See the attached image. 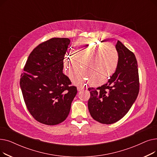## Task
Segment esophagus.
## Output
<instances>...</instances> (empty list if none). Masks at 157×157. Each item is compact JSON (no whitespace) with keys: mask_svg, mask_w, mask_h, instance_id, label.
Masks as SVG:
<instances>
[{"mask_svg":"<svg viewBox=\"0 0 157 157\" xmlns=\"http://www.w3.org/2000/svg\"><path fill=\"white\" fill-rule=\"evenodd\" d=\"M84 89H85V88H84V86H83L79 85V86H78V87H77V90H78V92L82 91V90H83Z\"/></svg>","mask_w":157,"mask_h":157,"instance_id":"34e87169","label":"esophagus"}]
</instances>
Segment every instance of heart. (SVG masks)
Masks as SVG:
<instances>
[{
	"mask_svg": "<svg viewBox=\"0 0 157 157\" xmlns=\"http://www.w3.org/2000/svg\"><path fill=\"white\" fill-rule=\"evenodd\" d=\"M76 54L67 51L63 59V65L69 73L72 68L79 65L80 61L86 59L83 67L71 73L72 81L83 84L88 78L93 85H101L116 71L119 63V55L113 44L92 39H80L76 43ZM78 56L77 57V56Z\"/></svg>",
	"mask_w": 157,
	"mask_h": 157,
	"instance_id": "heart-1",
	"label": "heart"
}]
</instances>
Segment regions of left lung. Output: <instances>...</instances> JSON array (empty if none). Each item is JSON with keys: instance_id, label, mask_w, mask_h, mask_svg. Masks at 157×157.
<instances>
[{"instance_id": "1", "label": "left lung", "mask_w": 157, "mask_h": 157, "mask_svg": "<svg viewBox=\"0 0 157 157\" xmlns=\"http://www.w3.org/2000/svg\"><path fill=\"white\" fill-rule=\"evenodd\" d=\"M116 48L119 55L116 71L105 84L88 88L89 112L95 120L104 124H112L124 117L135 102L139 90L135 55L120 40Z\"/></svg>"}]
</instances>
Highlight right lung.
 Here are the masks:
<instances>
[{
	"instance_id": "add662e5",
	"label": "right lung",
	"mask_w": 157,
	"mask_h": 157,
	"mask_svg": "<svg viewBox=\"0 0 157 157\" xmlns=\"http://www.w3.org/2000/svg\"><path fill=\"white\" fill-rule=\"evenodd\" d=\"M68 38H52L34 49L20 79L27 108L39 122L55 125L63 121L77 94L63 73V59L70 44Z\"/></svg>"
}]
</instances>
